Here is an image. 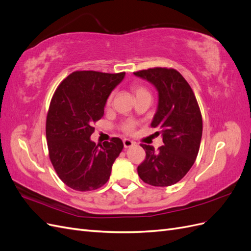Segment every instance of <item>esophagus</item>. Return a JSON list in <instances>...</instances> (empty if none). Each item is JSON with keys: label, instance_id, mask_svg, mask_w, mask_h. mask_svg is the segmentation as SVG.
I'll use <instances>...</instances> for the list:
<instances>
[{"label": "esophagus", "instance_id": "34e87169", "mask_svg": "<svg viewBox=\"0 0 251 251\" xmlns=\"http://www.w3.org/2000/svg\"><path fill=\"white\" fill-rule=\"evenodd\" d=\"M134 141L130 140V139H124V147L126 149V148H131L132 146H134Z\"/></svg>", "mask_w": 251, "mask_h": 251}]
</instances>
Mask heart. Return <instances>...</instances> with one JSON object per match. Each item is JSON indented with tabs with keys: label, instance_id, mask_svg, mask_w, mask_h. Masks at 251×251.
Listing matches in <instances>:
<instances>
[{
	"label": "heart",
	"instance_id": "b5f03b06",
	"mask_svg": "<svg viewBox=\"0 0 251 251\" xmlns=\"http://www.w3.org/2000/svg\"><path fill=\"white\" fill-rule=\"evenodd\" d=\"M132 91H133L135 97L142 95V94H149L148 90L143 86L139 85V83H134V85L132 86ZM111 100H112V95L108 98V103H110ZM135 126H136L135 121H133L131 119H127V120H125L124 123L121 124V130H123V132H125L126 134H131L134 132Z\"/></svg>",
	"mask_w": 251,
	"mask_h": 251
}]
</instances>
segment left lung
I'll return each mask as SVG.
<instances>
[{
    "label": "left lung",
    "mask_w": 251,
    "mask_h": 251,
    "mask_svg": "<svg viewBox=\"0 0 251 251\" xmlns=\"http://www.w3.org/2000/svg\"><path fill=\"white\" fill-rule=\"evenodd\" d=\"M158 91V108L151 126L162 134L163 146L140 144L146 159L137 168L140 179L153 186L177 183L191 170L198 156L202 137V115L194 91L173 68H150L134 72Z\"/></svg>",
    "instance_id": "8db88e82"
}]
</instances>
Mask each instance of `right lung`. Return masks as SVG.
I'll use <instances>...</instances> for the list:
<instances>
[{
    "mask_svg": "<svg viewBox=\"0 0 251 251\" xmlns=\"http://www.w3.org/2000/svg\"><path fill=\"white\" fill-rule=\"evenodd\" d=\"M126 72L75 71L59 83L49 105L46 137L57 176L75 191H94L107 183L112 165L124 149L118 137L95 143L93 124L104 113L112 90Z\"/></svg>",
    "mask_w": 251,
    "mask_h": 251,
    "instance_id": "add662e5",
    "label": "right lung"
}]
</instances>
